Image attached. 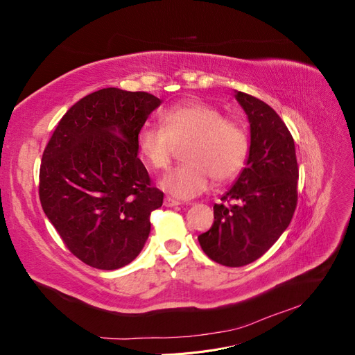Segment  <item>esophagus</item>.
<instances>
[{
    "mask_svg": "<svg viewBox=\"0 0 355 355\" xmlns=\"http://www.w3.org/2000/svg\"><path fill=\"white\" fill-rule=\"evenodd\" d=\"M179 201H176V200H173V198H170V197H167V198H164V206L166 207H175V206H179Z\"/></svg>",
    "mask_w": 355,
    "mask_h": 355,
    "instance_id": "esophagus-1",
    "label": "esophagus"
}]
</instances>
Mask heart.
<instances>
[{
    "mask_svg": "<svg viewBox=\"0 0 355 355\" xmlns=\"http://www.w3.org/2000/svg\"><path fill=\"white\" fill-rule=\"evenodd\" d=\"M163 128L145 127L137 135L139 154L148 167L164 170L176 148H184L185 164L161 180L167 194L180 200L198 197L211 185L237 178L249 157V137L240 123L223 116L210 103L188 101L159 115Z\"/></svg>",
    "mask_w": 355,
    "mask_h": 355,
    "instance_id": "heart-1",
    "label": "heart"
}]
</instances>
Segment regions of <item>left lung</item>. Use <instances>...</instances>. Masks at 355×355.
<instances>
[{"mask_svg":"<svg viewBox=\"0 0 355 355\" xmlns=\"http://www.w3.org/2000/svg\"><path fill=\"white\" fill-rule=\"evenodd\" d=\"M250 124L245 167L214 204L211 228L198 235L202 252L225 266L252 263L280 239L297 202L299 168L293 137L278 114L261 99L235 92Z\"/></svg>","mask_w":355,"mask_h":355,"instance_id":"1","label":"left lung"}]
</instances>
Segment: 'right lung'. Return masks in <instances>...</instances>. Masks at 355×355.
I'll return each instance as SVG.
<instances>
[{
    "instance_id": "obj_1",
    "label": "right lung",
    "mask_w": 355,
    "mask_h": 355,
    "mask_svg": "<svg viewBox=\"0 0 355 355\" xmlns=\"http://www.w3.org/2000/svg\"><path fill=\"white\" fill-rule=\"evenodd\" d=\"M159 105L146 92L90 93L62 116L42 154V210L71 253L98 270L141 253L151 211L163 204L137 158V135Z\"/></svg>"
}]
</instances>
